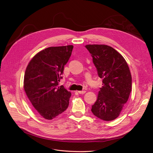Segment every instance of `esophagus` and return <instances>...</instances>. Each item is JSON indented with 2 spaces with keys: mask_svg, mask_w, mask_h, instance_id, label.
Segmentation results:
<instances>
[{
  "mask_svg": "<svg viewBox=\"0 0 153 153\" xmlns=\"http://www.w3.org/2000/svg\"><path fill=\"white\" fill-rule=\"evenodd\" d=\"M78 93L79 94H85L86 93L85 91H78Z\"/></svg>",
  "mask_w": 153,
  "mask_h": 153,
  "instance_id": "1",
  "label": "esophagus"
}]
</instances>
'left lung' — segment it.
I'll use <instances>...</instances> for the list:
<instances>
[{
  "label": "left lung",
  "instance_id": "8db88e82",
  "mask_svg": "<svg viewBox=\"0 0 153 153\" xmlns=\"http://www.w3.org/2000/svg\"><path fill=\"white\" fill-rule=\"evenodd\" d=\"M98 76L102 79L97 99L91 111L97 117L111 121L116 119L127 102L131 91L132 78L123 57L106 45H86Z\"/></svg>",
  "mask_w": 153,
  "mask_h": 153
}]
</instances>
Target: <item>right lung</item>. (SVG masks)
I'll return each mask as SVG.
<instances>
[{"label": "right lung", "instance_id": "right-lung-1", "mask_svg": "<svg viewBox=\"0 0 153 153\" xmlns=\"http://www.w3.org/2000/svg\"><path fill=\"white\" fill-rule=\"evenodd\" d=\"M73 45L51 47L37 53L26 68L24 89L35 111L51 120L67 110L71 96L63 86H58Z\"/></svg>", "mask_w": 153, "mask_h": 153}]
</instances>
